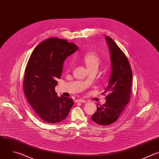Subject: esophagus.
Returning <instances> with one entry per match:
<instances>
[{"mask_svg":"<svg viewBox=\"0 0 159 159\" xmlns=\"http://www.w3.org/2000/svg\"><path fill=\"white\" fill-rule=\"evenodd\" d=\"M75 102L76 103H78V102H80V103H86V101L83 100V99H78V100H75Z\"/></svg>","mask_w":159,"mask_h":159,"instance_id":"1","label":"esophagus"}]
</instances>
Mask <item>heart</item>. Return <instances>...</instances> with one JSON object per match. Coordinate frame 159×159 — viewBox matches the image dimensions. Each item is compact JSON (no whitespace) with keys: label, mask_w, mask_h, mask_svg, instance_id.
I'll return each mask as SVG.
<instances>
[{"label":"heart","mask_w":159,"mask_h":159,"mask_svg":"<svg viewBox=\"0 0 159 159\" xmlns=\"http://www.w3.org/2000/svg\"><path fill=\"white\" fill-rule=\"evenodd\" d=\"M83 59L88 70L92 68H97L101 63V58L99 54L95 51H89L84 54L83 57ZM73 62L71 61L69 62L68 66L71 68Z\"/></svg>","instance_id":"heart-1"}]
</instances>
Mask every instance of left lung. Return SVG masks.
<instances>
[{
	"label": "left lung",
	"instance_id": "obj_1",
	"mask_svg": "<svg viewBox=\"0 0 159 159\" xmlns=\"http://www.w3.org/2000/svg\"><path fill=\"white\" fill-rule=\"evenodd\" d=\"M110 59L111 73L108 84L102 94L107 93L106 103L97 105V110L92 120L101 125L115 122L128 104L132 83V71L127 57L110 37L105 36Z\"/></svg>",
	"mask_w": 159,
	"mask_h": 159
}]
</instances>
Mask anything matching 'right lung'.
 Listing matches in <instances>:
<instances>
[{"instance_id":"1","label":"right lung","mask_w":159,"mask_h":159,"mask_svg":"<svg viewBox=\"0 0 159 159\" xmlns=\"http://www.w3.org/2000/svg\"><path fill=\"white\" fill-rule=\"evenodd\" d=\"M78 49L74 43L52 38L38 45L28 61L23 83L24 94L35 113L46 123L65 120L73 105L71 98L57 97L54 89L65 59Z\"/></svg>"}]
</instances>
